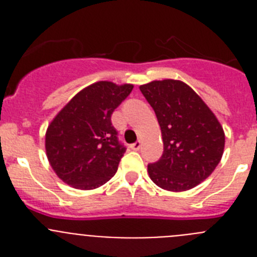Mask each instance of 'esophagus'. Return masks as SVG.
<instances>
[{
    "label": "esophagus",
    "mask_w": 257,
    "mask_h": 257,
    "mask_svg": "<svg viewBox=\"0 0 257 257\" xmlns=\"http://www.w3.org/2000/svg\"><path fill=\"white\" fill-rule=\"evenodd\" d=\"M130 148L133 149V151H139V149L142 148V142H140V140H138V142H135L134 144L130 145Z\"/></svg>",
    "instance_id": "1"
}]
</instances>
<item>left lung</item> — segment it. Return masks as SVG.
<instances>
[{
    "instance_id": "1",
    "label": "left lung",
    "mask_w": 257,
    "mask_h": 257,
    "mask_svg": "<svg viewBox=\"0 0 257 257\" xmlns=\"http://www.w3.org/2000/svg\"><path fill=\"white\" fill-rule=\"evenodd\" d=\"M140 91L156 113L163 140L162 157L148 165L149 178L170 192L197 187L221 160V124L196 91L178 79L153 81Z\"/></svg>"
}]
</instances>
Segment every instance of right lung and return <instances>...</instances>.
<instances>
[{
    "label": "right lung",
    "mask_w": 257,
    "mask_h": 257,
    "mask_svg": "<svg viewBox=\"0 0 257 257\" xmlns=\"http://www.w3.org/2000/svg\"><path fill=\"white\" fill-rule=\"evenodd\" d=\"M133 88L128 83H92L72 97L49 124L47 158L68 185L90 190L114 176L126 148L118 142L110 117Z\"/></svg>",
    "instance_id": "1"
}]
</instances>
